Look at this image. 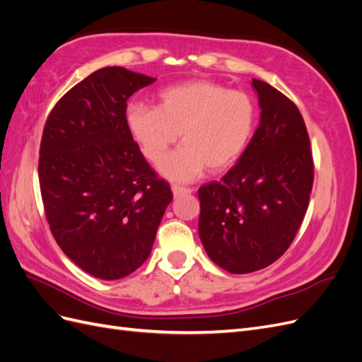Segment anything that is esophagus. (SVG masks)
Here are the masks:
<instances>
[{
  "label": "esophagus",
  "instance_id": "34e87169",
  "mask_svg": "<svg viewBox=\"0 0 362 362\" xmlns=\"http://www.w3.org/2000/svg\"><path fill=\"white\" fill-rule=\"evenodd\" d=\"M193 190L192 189H187V187H181V185H172V193L175 198H180V196H184V194H189L192 193Z\"/></svg>",
  "mask_w": 362,
  "mask_h": 362
}]
</instances>
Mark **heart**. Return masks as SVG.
<instances>
[{
	"mask_svg": "<svg viewBox=\"0 0 362 362\" xmlns=\"http://www.w3.org/2000/svg\"><path fill=\"white\" fill-rule=\"evenodd\" d=\"M255 125L250 96L223 84L196 80L164 89L157 107L131 104L127 127L154 164L166 157L181 134L182 146L161 164L175 181H192L208 168L221 173L243 154Z\"/></svg>",
	"mask_w": 362,
	"mask_h": 362,
	"instance_id": "obj_1",
	"label": "heart"
}]
</instances>
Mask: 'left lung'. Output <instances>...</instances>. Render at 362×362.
Returning <instances> with one entry per match:
<instances>
[{
    "label": "left lung",
    "mask_w": 362,
    "mask_h": 362,
    "mask_svg": "<svg viewBox=\"0 0 362 362\" xmlns=\"http://www.w3.org/2000/svg\"><path fill=\"white\" fill-rule=\"evenodd\" d=\"M259 125L237 164L199 189V237L229 273L264 269L282 257L308 210L314 181L310 136L293 101L252 80Z\"/></svg>",
    "instance_id": "left-lung-1"
}]
</instances>
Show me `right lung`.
<instances>
[{
	"label": "right lung",
	"mask_w": 362,
	"mask_h": 362,
	"mask_svg": "<svg viewBox=\"0 0 362 362\" xmlns=\"http://www.w3.org/2000/svg\"><path fill=\"white\" fill-rule=\"evenodd\" d=\"M156 81L103 68L52 108L39 151V184L60 249L89 275L113 281L151 254L173 194L127 127V100Z\"/></svg>",
	"instance_id": "obj_1"
}]
</instances>
